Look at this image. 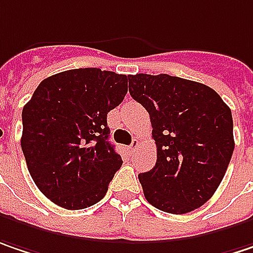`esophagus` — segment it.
Returning a JSON list of instances; mask_svg holds the SVG:
<instances>
[{"mask_svg": "<svg viewBox=\"0 0 253 253\" xmlns=\"http://www.w3.org/2000/svg\"><path fill=\"white\" fill-rule=\"evenodd\" d=\"M137 146H139V141L133 140V143H131V144H130V146L127 147V150H128L130 153H133V152L136 150V147H137Z\"/></svg>", "mask_w": 253, "mask_h": 253, "instance_id": "1", "label": "esophagus"}]
</instances>
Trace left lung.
I'll list each match as a JSON object with an SVG mask.
<instances>
[{"label":"left lung","mask_w":253,"mask_h":253,"mask_svg":"<svg viewBox=\"0 0 253 253\" xmlns=\"http://www.w3.org/2000/svg\"><path fill=\"white\" fill-rule=\"evenodd\" d=\"M128 91L149 113L157 147L155 168L139 174L146 201L174 215L201 208L235 149L230 109L213 88L169 74L130 76Z\"/></svg>","instance_id":"1"}]
</instances>
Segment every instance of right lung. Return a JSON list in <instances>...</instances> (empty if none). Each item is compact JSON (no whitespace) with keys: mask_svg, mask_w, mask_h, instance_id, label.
<instances>
[{"mask_svg":"<svg viewBox=\"0 0 253 253\" xmlns=\"http://www.w3.org/2000/svg\"><path fill=\"white\" fill-rule=\"evenodd\" d=\"M127 93V76L67 70L40 83L23 109L21 149L34 183L55 205L85 209L107 193L123 160L109 141L107 113Z\"/></svg>","mask_w":253,"mask_h":253,"instance_id":"right-lung-1","label":"right lung"}]
</instances>
